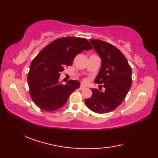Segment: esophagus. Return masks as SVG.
<instances>
[{"label":"esophagus","mask_w":158,"mask_h":158,"mask_svg":"<svg viewBox=\"0 0 158 158\" xmlns=\"http://www.w3.org/2000/svg\"><path fill=\"white\" fill-rule=\"evenodd\" d=\"M85 88H86V87L83 85V84H81V85H80V87H79V89H81V90H82V89H85Z\"/></svg>","instance_id":"obj_1"}]
</instances>
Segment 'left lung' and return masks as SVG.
<instances>
[{
	"mask_svg": "<svg viewBox=\"0 0 158 158\" xmlns=\"http://www.w3.org/2000/svg\"><path fill=\"white\" fill-rule=\"evenodd\" d=\"M90 43L102 60L94 82L103 84L105 90L91 89L92 96L85 103L94 112L106 113L115 110L125 99L132 85V69L126 57L115 46L101 40L90 39Z\"/></svg>",
	"mask_w": 158,
	"mask_h": 158,
	"instance_id": "left-lung-1",
	"label": "left lung"
}]
</instances>
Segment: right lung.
Wrapping results in <instances>:
<instances>
[{"label":"right lung","mask_w":158,"mask_h":158,"mask_svg":"<svg viewBox=\"0 0 158 158\" xmlns=\"http://www.w3.org/2000/svg\"><path fill=\"white\" fill-rule=\"evenodd\" d=\"M92 49L85 39L66 36L50 43L39 53L31 64L28 75L30 95L39 108L55 111L65 105L81 83L70 80L63 85L59 81L60 73L72 65L77 54Z\"/></svg>","instance_id":"obj_1"}]
</instances>
